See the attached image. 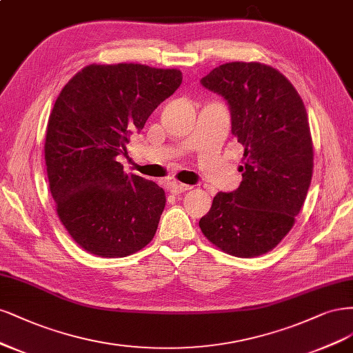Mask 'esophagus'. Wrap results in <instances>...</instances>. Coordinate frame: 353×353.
<instances>
[{
  "label": "esophagus",
  "instance_id": "34e87169",
  "mask_svg": "<svg viewBox=\"0 0 353 353\" xmlns=\"http://www.w3.org/2000/svg\"><path fill=\"white\" fill-rule=\"evenodd\" d=\"M190 186L189 185H183V183H177V181H174V183L170 185V192L174 193V195H179V193H183L186 190H189Z\"/></svg>",
  "mask_w": 353,
  "mask_h": 353
}]
</instances>
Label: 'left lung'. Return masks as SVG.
<instances>
[{"label": "left lung", "mask_w": 353, "mask_h": 353, "mask_svg": "<svg viewBox=\"0 0 353 353\" xmlns=\"http://www.w3.org/2000/svg\"><path fill=\"white\" fill-rule=\"evenodd\" d=\"M201 83L220 94L245 148L234 192H219L199 227L223 252L254 258L272 251L294 224L311 185L314 148L298 90L274 67L232 61Z\"/></svg>", "instance_id": "1"}]
</instances>
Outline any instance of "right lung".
<instances>
[{
	"label": "right lung",
	"mask_w": 353,
	"mask_h": 353,
	"mask_svg": "<svg viewBox=\"0 0 353 353\" xmlns=\"http://www.w3.org/2000/svg\"><path fill=\"white\" fill-rule=\"evenodd\" d=\"M177 69L89 64L57 97L45 133L55 211L83 251L121 258L150 243L165 207L163 188L128 176L117 157L134 130L181 83Z\"/></svg>",
	"instance_id": "1"
}]
</instances>
